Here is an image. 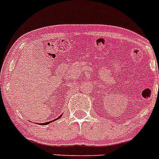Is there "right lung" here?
I'll list each match as a JSON object with an SVG mask.
<instances>
[{"label": "right lung", "instance_id": "obj_1", "mask_svg": "<svg viewBox=\"0 0 159 159\" xmlns=\"http://www.w3.org/2000/svg\"><path fill=\"white\" fill-rule=\"evenodd\" d=\"M61 116H59V117H58V118H57V119H56V120H57V119H60V118H61ZM50 122H47V123H43V124H42V125H46V124H50Z\"/></svg>", "mask_w": 159, "mask_h": 159}]
</instances>
